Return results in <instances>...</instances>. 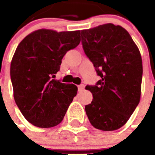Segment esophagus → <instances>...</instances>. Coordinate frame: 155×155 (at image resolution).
I'll list each match as a JSON object with an SVG mask.
<instances>
[{"label": "esophagus", "instance_id": "obj_1", "mask_svg": "<svg viewBox=\"0 0 155 155\" xmlns=\"http://www.w3.org/2000/svg\"><path fill=\"white\" fill-rule=\"evenodd\" d=\"M78 90H79V92H83V91L84 90V84L79 85V86H78Z\"/></svg>", "mask_w": 155, "mask_h": 155}]
</instances>
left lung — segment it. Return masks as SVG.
<instances>
[{
    "instance_id": "left-lung-1",
    "label": "left lung",
    "mask_w": 155,
    "mask_h": 155,
    "mask_svg": "<svg viewBox=\"0 0 155 155\" xmlns=\"http://www.w3.org/2000/svg\"><path fill=\"white\" fill-rule=\"evenodd\" d=\"M84 53L101 80L87 85L92 101L85 106L96 129L113 131L122 127L139 104L142 56L126 30L112 23L81 30Z\"/></svg>"
}]
</instances>
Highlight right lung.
Segmentation results:
<instances>
[{"label": "right lung", "mask_w": 155, "mask_h": 155, "mask_svg": "<svg viewBox=\"0 0 155 155\" xmlns=\"http://www.w3.org/2000/svg\"><path fill=\"white\" fill-rule=\"evenodd\" d=\"M80 31L41 29L27 35L12 58L13 97L24 117L35 126L51 128L63 120L77 87L54 80L66 53L80 44Z\"/></svg>", "instance_id": "add662e5"}]
</instances>
